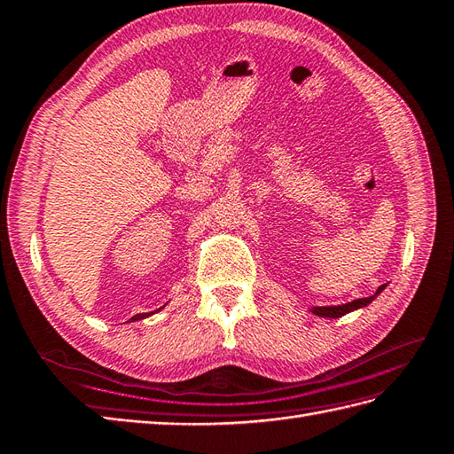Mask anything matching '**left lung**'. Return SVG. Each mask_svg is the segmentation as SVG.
Instances as JSON below:
<instances>
[{
    "mask_svg": "<svg viewBox=\"0 0 454 454\" xmlns=\"http://www.w3.org/2000/svg\"><path fill=\"white\" fill-rule=\"evenodd\" d=\"M387 287V284L385 286H380L377 291H375V295H371V297H364V299H356V301H351V303H346V305H338V307H312L310 309V312L312 315H317V317H325V318H340V317H344V315H348V312H351V310H357V309H364V307H367L372 299H375L382 289Z\"/></svg>",
    "mask_w": 454,
    "mask_h": 454,
    "instance_id": "8db88e82",
    "label": "left lung"
}]
</instances>
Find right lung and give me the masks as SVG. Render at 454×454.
<instances>
[{"label":"right lung","instance_id":"1","mask_svg":"<svg viewBox=\"0 0 454 454\" xmlns=\"http://www.w3.org/2000/svg\"><path fill=\"white\" fill-rule=\"evenodd\" d=\"M153 315V312H142V315H136L132 320H139V318H147V317H151Z\"/></svg>","mask_w":454,"mask_h":454}]
</instances>
